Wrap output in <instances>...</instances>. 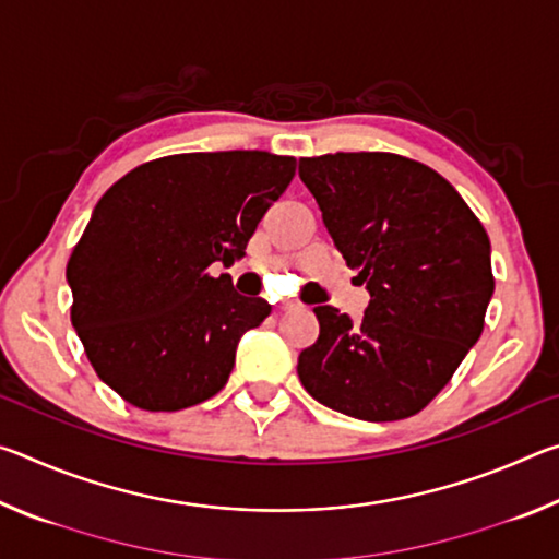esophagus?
Returning a JSON list of instances; mask_svg holds the SVG:
<instances>
[{
  "label": "esophagus",
  "mask_w": 559,
  "mask_h": 559,
  "mask_svg": "<svg viewBox=\"0 0 559 559\" xmlns=\"http://www.w3.org/2000/svg\"><path fill=\"white\" fill-rule=\"evenodd\" d=\"M278 308L281 310H296V308H300V302L298 300H281Z\"/></svg>",
  "instance_id": "1"
}]
</instances>
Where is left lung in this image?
Returning <instances> with one entry per match:
<instances>
[{
	"label": "left lung",
	"instance_id": "1",
	"mask_svg": "<svg viewBox=\"0 0 559 559\" xmlns=\"http://www.w3.org/2000/svg\"><path fill=\"white\" fill-rule=\"evenodd\" d=\"M298 175L370 290L362 323L313 308L320 335L298 357L300 382L355 419H406L449 384L484 333L496 288L488 234L447 179L409 157H302Z\"/></svg>",
	"mask_w": 559,
	"mask_h": 559
}]
</instances>
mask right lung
Masks as SVG:
<instances>
[{"label":"right lung","instance_id":"obj_1","mask_svg":"<svg viewBox=\"0 0 559 559\" xmlns=\"http://www.w3.org/2000/svg\"><path fill=\"white\" fill-rule=\"evenodd\" d=\"M296 157L263 150L153 159L100 197L66 266L71 323L93 370L122 400L179 412L229 380L246 330L271 313L212 263L243 257Z\"/></svg>","mask_w":559,"mask_h":559}]
</instances>
